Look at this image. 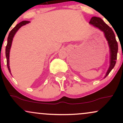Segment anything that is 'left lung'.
<instances>
[{"instance_id": "8db88e82", "label": "left lung", "mask_w": 123, "mask_h": 123, "mask_svg": "<svg viewBox=\"0 0 123 123\" xmlns=\"http://www.w3.org/2000/svg\"><path fill=\"white\" fill-rule=\"evenodd\" d=\"M89 23L94 27L98 28L104 33L109 46L110 50V66L109 68L105 78L109 74L111 71L115 66L117 60V55L118 51V44L116 40L115 35L113 31L101 18L93 17L91 18Z\"/></svg>"}]
</instances>
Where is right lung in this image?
Segmentation results:
<instances>
[{
  "label": "right lung",
  "instance_id": "right-lung-1",
  "mask_svg": "<svg viewBox=\"0 0 123 123\" xmlns=\"http://www.w3.org/2000/svg\"><path fill=\"white\" fill-rule=\"evenodd\" d=\"M29 22H30V21H22V22H19V24H18L10 31V32L9 35H8V36L7 44L6 47V59H7V65L8 69L9 70L10 74H11V70H10V66H9V54H10V49H11V46H12V39H13L14 36L15 34L16 33V32H17L18 29H19L21 26L27 24L29 23Z\"/></svg>",
  "mask_w": 123,
  "mask_h": 123
}]
</instances>
